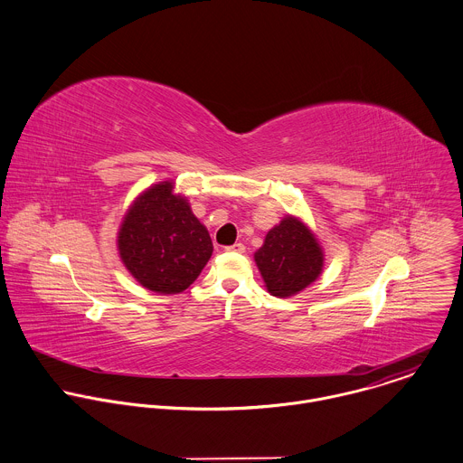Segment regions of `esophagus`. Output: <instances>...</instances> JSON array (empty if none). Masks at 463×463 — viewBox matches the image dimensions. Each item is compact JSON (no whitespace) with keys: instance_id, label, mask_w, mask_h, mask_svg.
I'll return each mask as SVG.
<instances>
[{"instance_id":"esophagus-1","label":"esophagus","mask_w":463,"mask_h":463,"mask_svg":"<svg viewBox=\"0 0 463 463\" xmlns=\"http://www.w3.org/2000/svg\"><path fill=\"white\" fill-rule=\"evenodd\" d=\"M225 250H227V252H238V254H241V252H245V245H243V243H234V245L227 247Z\"/></svg>"}]
</instances>
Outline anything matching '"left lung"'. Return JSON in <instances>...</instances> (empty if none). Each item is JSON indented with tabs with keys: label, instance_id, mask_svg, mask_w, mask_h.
<instances>
[{
	"label": "left lung",
	"instance_id": "left-lung-1",
	"mask_svg": "<svg viewBox=\"0 0 463 463\" xmlns=\"http://www.w3.org/2000/svg\"><path fill=\"white\" fill-rule=\"evenodd\" d=\"M254 261L267 290L276 298H290L319 278L325 258L312 231L301 220L287 216L267 232Z\"/></svg>",
	"mask_w": 463,
	"mask_h": 463
}]
</instances>
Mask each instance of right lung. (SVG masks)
Masks as SVG:
<instances>
[{
    "instance_id": "add662e5",
    "label": "right lung",
    "mask_w": 463,
    "mask_h": 463,
    "mask_svg": "<svg viewBox=\"0 0 463 463\" xmlns=\"http://www.w3.org/2000/svg\"><path fill=\"white\" fill-rule=\"evenodd\" d=\"M173 182L144 191L128 209L118 229V254L129 274L156 294H180L213 254L207 229L193 214Z\"/></svg>"
}]
</instances>
